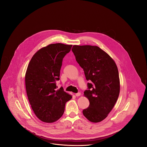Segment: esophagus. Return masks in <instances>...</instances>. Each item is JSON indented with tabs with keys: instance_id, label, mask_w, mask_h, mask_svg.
Wrapping results in <instances>:
<instances>
[{
	"instance_id": "esophagus-1",
	"label": "esophagus",
	"mask_w": 147,
	"mask_h": 147,
	"mask_svg": "<svg viewBox=\"0 0 147 147\" xmlns=\"http://www.w3.org/2000/svg\"><path fill=\"white\" fill-rule=\"evenodd\" d=\"M80 95H81V93H80V92H78V93H76V94H75V95H76V96H80Z\"/></svg>"
}]
</instances>
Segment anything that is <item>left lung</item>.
Returning a JSON list of instances; mask_svg holds the SVG:
<instances>
[{"label": "left lung", "mask_w": 147, "mask_h": 147, "mask_svg": "<svg viewBox=\"0 0 147 147\" xmlns=\"http://www.w3.org/2000/svg\"><path fill=\"white\" fill-rule=\"evenodd\" d=\"M76 59L83 69L89 90L84 91L90 104L83 113L89 121L98 123L107 117L119 98L120 83L116 63L96 46L74 45Z\"/></svg>", "instance_id": "8db88e82"}]
</instances>
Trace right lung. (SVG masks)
<instances>
[{"mask_svg":"<svg viewBox=\"0 0 147 147\" xmlns=\"http://www.w3.org/2000/svg\"><path fill=\"white\" fill-rule=\"evenodd\" d=\"M72 45L50 44L36 52L25 74V86L30 104L42 122H54L63 115L65 105L72 98L61 87L57 89L64 57Z\"/></svg>","mask_w":147,"mask_h":147,"instance_id":"add662e5","label":"right lung"}]
</instances>
